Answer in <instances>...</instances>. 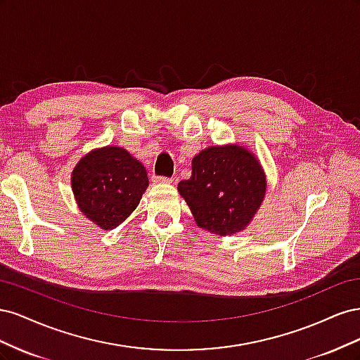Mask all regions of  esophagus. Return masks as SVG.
Instances as JSON below:
<instances>
[{
  "mask_svg": "<svg viewBox=\"0 0 360 360\" xmlns=\"http://www.w3.org/2000/svg\"><path fill=\"white\" fill-rule=\"evenodd\" d=\"M153 180H155L156 183H163V184H169V183H172V179H169V177H163V176H153Z\"/></svg>",
  "mask_w": 360,
  "mask_h": 360,
  "instance_id": "esophagus-1",
  "label": "esophagus"
}]
</instances>
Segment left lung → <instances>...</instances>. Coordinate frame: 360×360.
Wrapping results in <instances>:
<instances>
[{
  "mask_svg": "<svg viewBox=\"0 0 360 360\" xmlns=\"http://www.w3.org/2000/svg\"><path fill=\"white\" fill-rule=\"evenodd\" d=\"M258 159L242 146H212L192 159V176L179 192L200 228L233 236L252 221L266 195Z\"/></svg>",
  "mask_w": 360,
  "mask_h": 360,
  "instance_id": "left-lung-1",
  "label": "left lung"
}]
</instances>
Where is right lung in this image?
Instances as JSON below:
<instances>
[{"label": "right lung", "instance_id": "1", "mask_svg": "<svg viewBox=\"0 0 360 360\" xmlns=\"http://www.w3.org/2000/svg\"><path fill=\"white\" fill-rule=\"evenodd\" d=\"M147 186L144 165L122 147L90 151L72 172V191L79 210L106 231L136 209Z\"/></svg>", "mask_w": 360, "mask_h": 360}]
</instances>
